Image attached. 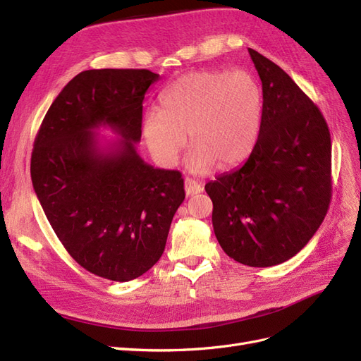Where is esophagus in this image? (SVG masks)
I'll use <instances>...</instances> for the list:
<instances>
[{
	"label": "esophagus",
	"mask_w": 361,
	"mask_h": 361,
	"mask_svg": "<svg viewBox=\"0 0 361 361\" xmlns=\"http://www.w3.org/2000/svg\"><path fill=\"white\" fill-rule=\"evenodd\" d=\"M184 190H185V195H188V196H193V195L201 193L204 189H202V185L196 183L195 180L185 178L184 180Z\"/></svg>",
	"instance_id": "esophagus-1"
}]
</instances>
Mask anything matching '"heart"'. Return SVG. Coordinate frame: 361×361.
<instances>
[{
  "mask_svg": "<svg viewBox=\"0 0 361 361\" xmlns=\"http://www.w3.org/2000/svg\"><path fill=\"white\" fill-rule=\"evenodd\" d=\"M162 110L144 116L142 133L157 162L171 166L185 145L188 166L207 173L245 160L260 135L263 90L248 71L204 70L177 78L160 97Z\"/></svg>",
  "mask_w": 361,
  "mask_h": 361,
  "instance_id": "obj_1",
  "label": "heart"
}]
</instances>
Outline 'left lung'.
<instances>
[{"label":"left lung","instance_id":"obj_1","mask_svg":"<svg viewBox=\"0 0 361 361\" xmlns=\"http://www.w3.org/2000/svg\"><path fill=\"white\" fill-rule=\"evenodd\" d=\"M263 90L260 135L245 164L205 184L219 244L268 268L310 243L331 197V141L318 106L276 63L248 49Z\"/></svg>","mask_w":361,"mask_h":361}]
</instances>
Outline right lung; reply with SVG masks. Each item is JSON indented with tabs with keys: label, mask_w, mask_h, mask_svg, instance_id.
I'll use <instances>...</instances> for the list:
<instances>
[{
	"label": "right lung",
	"mask_w": 361,
	"mask_h": 361,
	"mask_svg": "<svg viewBox=\"0 0 361 361\" xmlns=\"http://www.w3.org/2000/svg\"><path fill=\"white\" fill-rule=\"evenodd\" d=\"M157 80L149 70L80 73L34 141L31 178L51 229L82 268L111 281L135 279L160 259L185 197L178 171L153 168L135 149L144 95ZM101 126L123 140L101 145Z\"/></svg>",
	"instance_id": "obj_1"
}]
</instances>
